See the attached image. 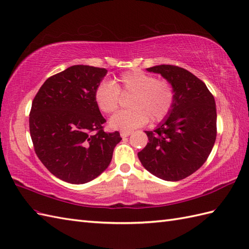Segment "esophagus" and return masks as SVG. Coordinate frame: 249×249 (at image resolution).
<instances>
[{
    "mask_svg": "<svg viewBox=\"0 0 249 249\" xmlns=\"http://www.w3.org/2000/svg\"><path fill=\"white\" fill-rule=\"evenodd\" d=\"M131 134H132L131 131H121V132H120V136L124 137V138L130 136Z\"/></svg>",
    "mask_w": 249,
    "mask_h": 249,
    "instance_id": "obj_1",
    "label": "esophagus"
}]
</instances>
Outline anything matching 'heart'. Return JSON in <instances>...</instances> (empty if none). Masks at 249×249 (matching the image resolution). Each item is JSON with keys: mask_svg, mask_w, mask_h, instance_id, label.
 I'll return each mask as SVG.
<instances>
[{"mask_svg": "<svg viewBox=\"0 0 249 249\" xmlns=\"http://www.w3.org/2000/svg\"><path fill=\"white\" fill-rule=\"evenodd\" d=\"M120 94L132 95L128 104L131 108L111 117L110 126L116 130L136 129L149 119L160 123L171 113L175 102V92L170 82L141 70L123 72L115 84L101 82L95 89V102L102 113L112 114L119 107Z\"/></svg>", "mask_w": 249, "mask_h": 249, "instance_id": "obj_1", "label": "heart"}]
</instances>
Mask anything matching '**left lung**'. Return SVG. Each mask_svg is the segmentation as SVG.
I'll use <instances>...</instances> for the list:
<instances>
[{"instance_id": "obj_1", "label": "left lung", "mask_w": 249, "mask_h": 249, "mask_svg": "<svg viewBox=\"0 0 249 249\" xmlns=\"http://www.w3.org/2000/svg\"><path fill=\"white\" fill-rule=\"evenodd\" d=\"M147 71L160 74L172 84L175 102L159 128L145 131L149 142L137 155L150 173L178 181L201 168L213 148L215 101L201 79L183 68L161 64Z\"/></svg>"}]
</instances>
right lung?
Returning <instances> with one entry per match:
<instances>
[{
  "mask_svg": "<svg viewBox=\"0 0 249 249\" xmlns=\"http://www.w3.org/2000/svg\"><path fill=\"white\" fill-rule=\"evenodd\" d=\"M106 69L72 65L50 77L35 96L29 131L35 152L54 177L70 184L96 178L110 165L119 132L104 131L95 89Z\"/></svg>",
  "mask_w": 249,
  "mask_h": 249,
  "instance_id": "add662e5",
  "label": "right lung"
}]
</instances>
